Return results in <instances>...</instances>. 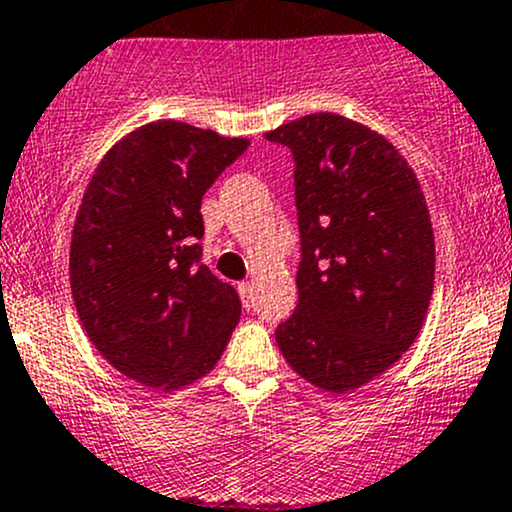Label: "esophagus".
<instances>
[{
    "label": "esophagus",
    "instance_id": "34e87169",
    "mask_svg": "<svg viewBox=\"0 0 512 512\" xmlns=\"http://www.w3.org/2000/svg\"><path fill=\"white\" fill-rule=\"evenodd\" d=\"M236 290H239L244 307H246V310H249L251 302H254V285H251V283H239V285H236Z\"/></svg>",
    "mask_w": 512,
    "mask_h": 512
}]
</instances>
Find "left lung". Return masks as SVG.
Listing matches in <instances>:
<instances>
[{"mask_svg": "<svg viewBox=\"0 0 512 512\" xmlns=\"http://www.w3.org/2000/svg\"><path fill=\"white\" fill-rule=\"evenodd\" d=\"M295 158L298 307L278 324L290 368L346 393L388 371L420 334L434 232L420 180L378 131L320 112L268 131Z\"/></svg>", "mask_w": 512, "mask_h": 512, "instance_id": "1", "label": "left lung"}]
</instances>
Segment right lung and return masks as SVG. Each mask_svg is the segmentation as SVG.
<instances>
[{"label":"right lung","instance_id":"1","mask_svg":"<svg viewBox=\"0 0 512 512\" xmlns=\"http://www.w3.org/2000/svg\"><path fill=\"white\" fill-rule=\"evenodd\" d=\"M249 146L158 119L104 153L70 241V288L95 349L146 388L210 373L241 315L229 283L202 266L200 205Z\"/></svg>","mask_w":512,"mask_h":512}]
</instances>
